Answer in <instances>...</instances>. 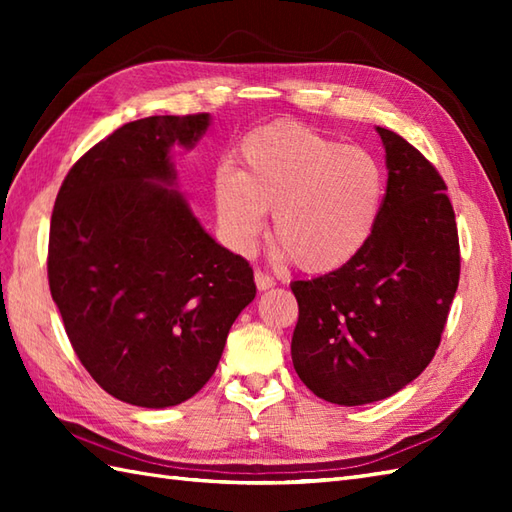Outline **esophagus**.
<instances>
[{
  "label": "esophagus",
  "mask_w": 512,
  "mask_h": 512,
  "mask_svg": "<svg viewBox=\"0 0 512 512\" xmlns=\"http://www.w3.org/2000/svg\"><path fill=\"white\" fill-rule=\"evenodd\" d=\"M255 284H257V290H270L275 286V279L262 273V270H255Z\"/></svg>",
  "instance_id": "1"
}]
</instances>
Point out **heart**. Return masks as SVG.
Masks as SVG:
<instances>
[{
    "mask_svg": "<svg viewBox=\"0 0 512 512\" xmlns=\"http://www.w3.org/2000/svg\"><path fill=\"white\" fill-rule=\"evenodd\" d=\"M385 195L380 162L299 123L255 129L242 143V171L213 176L217 224L228 246L246 253L275 211V237L308 273H330L361 253Z\"/></svg>",
    "mask_w": 512,
    "mask_h": 512,
    "instance_id": "1",
    "label": "heart"
}]
</instances>
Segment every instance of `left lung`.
Wrapping results in <instances>:
<instances>
[{
  "label": "left lung",
  "mask_w": 512,
  "mask_h": 512,
  "mask_svg": "<svg viewBox=\"0 0 512 512\" xmlns=\"http://www.w3.org/2000/svg\"><path fill=\"white\" fill-rule=\"evenodd\" d=\"M376 132L387 191L372 237L352 262L290 284L299 303L292 363L312 394L345 407L389 398L424 372L460 281L447 184L405 138Z\"/></svg>",
  "instance_id": "obj_1"
}]
</instances>
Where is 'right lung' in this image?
I'll return each mask as SVG.
<instances>
[{
    "mask_svg": "<svg viewBox=\"0 0 512 512\" xmlns=\"http://www.w3.org/2000/svg\"><path fill=\"white\" fill-rule=\"evenodd\" d=\"M209 123L191 114L118 127L74 162L54 202L48 281L65 332L96 383L136 407L198 394L257 292L246 259L173 189L171 147L193 149Z\"/></svg>",
    "mask_w": 512,
    "mask_h": 512,
    "instance_id": "add662e5",
    "label": "right lung"
}]
</instances>
